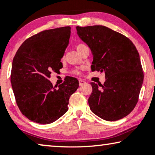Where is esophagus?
Wrapping results in <instances>:
<instances>
[{
	"instance_id": "esophagus-1",
	"label": "esophagus",
	"mask_w": 155,
	"mask_h": 155,
	"mask_svg": "<svg viewBox=\"0 0 155 155\" xmlns=\"http://www.w3.org/2000/svg\"><path fill=\"white\" fill-rule=\"evenodd\" d=\"M85 83H86V82H85L84 80H82V79L79 80V84H80V86H82V85L84 84Z\"/></svg>"
}]
</instances>
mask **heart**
<instances>
[{
  "instance_id": "b5f03b06",
  "label": "heart",
  "mask_w": 155,
  "mask_h": 155,
  "mask_svg": "<svg viewBox=\"0 0 155 155\" xmlns=\"http://www.w3.org/2000/svg\"><path fill=\"white\" fill-rule=\"evenodd\" d=\"M86 45H84V44H78L77 46H76V50H78V52H80V51H82L83 49L84 48H86ZM74 73H75V74H80V71L79 70H75V71H74Z\"/></svg>"
}]
</instances>
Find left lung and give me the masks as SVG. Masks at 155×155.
<instances>
[{"instance_id":"obj_1","label":"left lung","mask_w":155,"mask_h":155,"mask_svg":"<svg viewBox=\"0 0 155 155\" xmlns=\"http://www.w3.org/2000/svg\"><path fill=\"white\" fill-rule=\"evenodd\" d=\"M76 29L92 54L91 71L105 73L104 84L90 83L91 110L110 122L122 119L137 104L144 78L137 49L124 35L104 26Z\"/></svg>"}]
</instances>
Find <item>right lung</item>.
<instances>
[{
	"instance_id": "obj_1",
	"label": "right lung",
	"mask_w": 155,
	"mask_h": 155,
	"mask_svg": "<svg viewBox=\"0 0 155 155\" xmlns=\"http://www.w3.org/2000/svg\"><path fill=\"white\" fill-rule=\"evenodd\" d=\"M71 27L43 31L24 41L12 61L11 84L20 111L38 124L55 122L68 110L70 96L77 90L75 78L53 87L52 72L63 67L61 59L69 43Z\"/></svg>"
}]
</instances>
